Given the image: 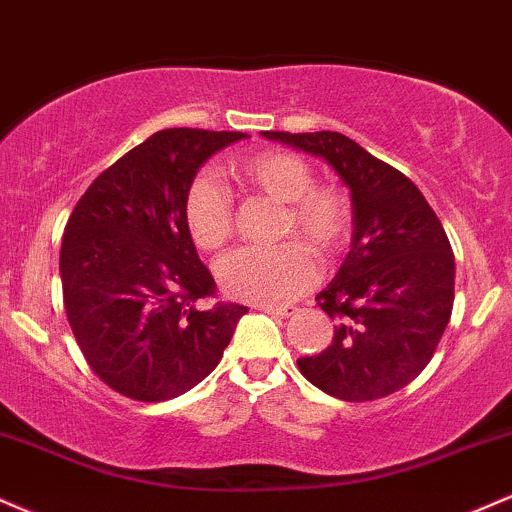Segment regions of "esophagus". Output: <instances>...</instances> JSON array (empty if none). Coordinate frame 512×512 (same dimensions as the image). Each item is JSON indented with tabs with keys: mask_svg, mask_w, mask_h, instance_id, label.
Here are the masks:
<instances>
[{
	"mask_svg": "<svg viewBox=\"0 0 512 512\" xmlns=\"http://www.w3.org/2000/svg\"><path fill=\"white\" fill-rule=\"evenodd\" d=\"M256 309H261V311H266V314H270V316H282V318H287V316H292L294 311H297V306H290V304H285V306H273V304H258Z\"/></svg>",
	"mask_w": 512,
	"mask_h": 512,
	"instance_id": "obj_1",
	"label": "esophagus"
}]
</instances>
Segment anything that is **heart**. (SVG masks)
I'll return each mask as SVG.
<instances>
[{"mask_svg": "<svg viewBox=\"0 0 512 512\" xmlns=\"http://www.w3.org/2000/svg\"><path fill=\"white\" fill-rule=\"evenodd\" d=\"M234 179L285 203L282 237H302L318 256L330 258L347 244L352 206L340 189L314 184L309 162L285 150H263L232 167ZM184 222L201 251H218L234 234V201L213 174H201L184 196ZM309 245V246H310ZM308 246V247H309ZM302 242L246 246L220 263L227 294L254 304H285L318 278L316 256Z\"/></svg>", "mask_w": 512, "mask_h": 512, "instance_id": "obj_1", "label": "heart"}]
</instances>
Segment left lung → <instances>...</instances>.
<instances>
[{
    "mask_svg": "<svg viewBox=\"0 0 512 512\" xmlns=\"http://www.w3.org/2000/svg\"><path fill=\"white\" fill-rule=\"evenodd\" d=\"M318 155L352 191V249L316 297L333 342L297 359L306 381L345 402L386 398L434 357L453 314L455 256L434 208L405 174L338 131H263Z\"/></svg>",
    "mask_w": 512,
    "mask_h": 512,
    "instance_id": "obj_1",
    "label": "left lung"
}]
</instances>
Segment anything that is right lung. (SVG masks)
Masks as SVG:
<instances>
[{"instance_id":"obj_1","label":"right lung","mask_w":512,"mask_h":512,"mask_svg":"<svg viewBox=\"0 0 512 512\" xmlns=\"http://www.w3.org/2000/svg\"><path fill=\"white\" fill-rule=\"evenodd\" d=\"M242 131L162 129L88 186L66 222L64 309L100 381L141 402L172 400L218 366L246 306L218 302L184 222L198 167Z\"/></svg>"}]
</instances>
